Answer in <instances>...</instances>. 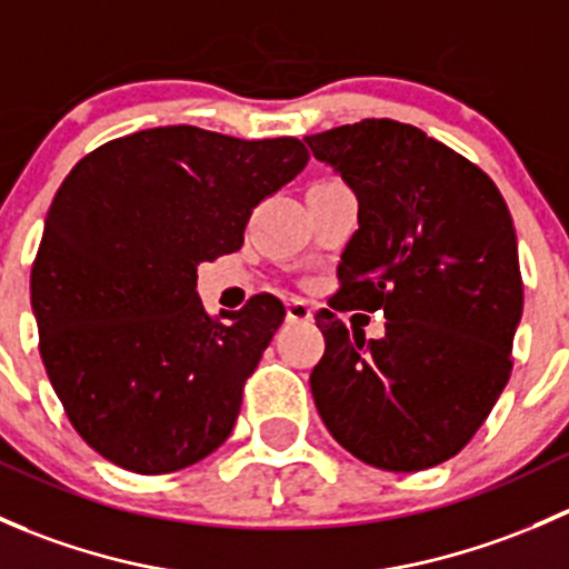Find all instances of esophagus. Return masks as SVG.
Here are the masks:
<instances>
[{"instance_id":"esophagus-1","label":"esophagus","mask_w":569,"mask_h":569,"mask_svg":"<svg viewBox=\"0 0 569 569\" xmlns=\"http://www.w3.org/2000/svg\"><path fill=\"white\" fill-rule=\"evenodd\" d=\"M286 317H289V321H308L313 317V308L308 306L306 300H289L286 302Z\"/></svg>"}]
</instances>
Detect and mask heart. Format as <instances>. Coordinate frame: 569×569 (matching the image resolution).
Returning a JSON list of instances; mask_svg holds the SVG:
<instances>
[{"mask_svg": "<svg viewBox=\"0 0 569 569\" xmlns=\"http://www.w3.org/2000/svg\"><path fill=\"white\" fill-rule=\"evenodd\" d=\"M332 181H338V178H325V181H317V183H332Z\"/></svg>", "mask_w": 569, "mask_h": 569, "instance_id": "1", "label": "heart"}]
</instances>
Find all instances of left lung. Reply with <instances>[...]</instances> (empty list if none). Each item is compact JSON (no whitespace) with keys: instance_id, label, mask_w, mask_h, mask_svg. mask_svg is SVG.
I'll return each mask as SVG.
<instances>
[{"instance_id":"1","label":"left lung","mask_w":569,"mask_h":569,"mask_svg":"<svg viewBox=\"0 0 569 569\" xmlns=\"http://www.w3.org/2000/svg\"><path fill=\"white\" fill-rule=\"evenodd\" d=\"M306 142L358 194L360 222L317 313L321 421L375 468L451 460L512 375L523 313L512 214L485 170L410 123L366 118ZM352 307L386 312L387 336L349 333L337 313Z\"/></svg>"}]
</instances>
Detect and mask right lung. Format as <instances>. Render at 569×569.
<instances>
[{
	"mask_svg": "<svg viewBox=\"0 0 569 569\" xmlns=\"http://www.w3.org/2000/svg\"><path fill=\"white\" fill-rule=\"evenodd\" d=\"M308 162L297 137L159 126L73 164L32 261L40 358L79 438L157 476L220 449L286 317L278 297L211 317L198 263L237 252L258 203Z\"/></svg>",
	"mask_w": 569,
	"mask_h": 569,
	"instance_id": "obj_1",
	"label": "right lung"
}]
</instances>
